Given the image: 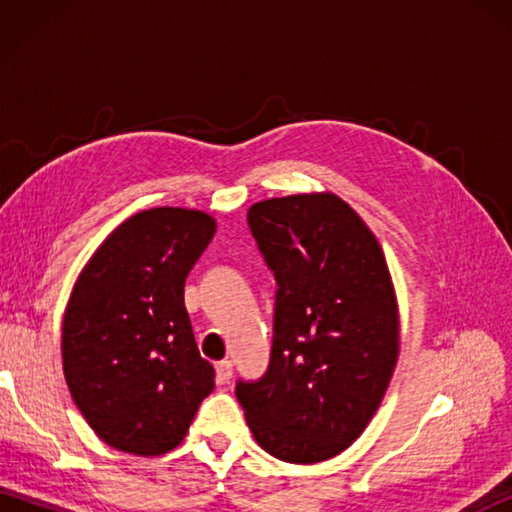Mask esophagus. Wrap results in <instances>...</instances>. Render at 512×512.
<instances>
[{"instance_id": "34e87169", "label": "esophagus", "mask_w": 512, "mask_h": 512, "mask_svg": "<svg viewBox=\"0 0 512 512\" xmlns=\"http://www.w3.org/2000/svg\"><path fill=\"white\" fill-rule=\"evenodd\" d=\"M231 376H233V363H231V361L215 363V378H217V383L224 385V383H228V380H231Z\"/></svg>"}]
</instances>
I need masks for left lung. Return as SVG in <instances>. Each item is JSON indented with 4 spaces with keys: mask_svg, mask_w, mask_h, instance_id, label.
Here are the masks:
<instances>
[{
    "mask_svg": "<svg viewBox=\"0 0 512 512\" xmlns=\"http://www.w3.org/2000/svg\"><path fill=\"white\" fill-rule=\"evenodd\" d=\"M248 226L277 279L270 365L235 396L253 438L290 464L330 460L361 436L400 354V314L376 235L332 191L270 198Z\"/></svg>",
    "mask_w": 512,
    "mask_h": 512,
    "instance_id": "8db88e82",
    "label": "left lung"
}]
</instances>
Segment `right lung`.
<instances>
[{"label": "right lung", "instance_id": "obj_1", "mask_svg": "<svg viewBox=\"0 0 512 512\" xmlns=\"http://www.w3.org/2000/svg\"><path fill=\"white\" fill-rule=\"evenodd\" d=\"M215 228V217L182 206L140 211L74 281L63 376L85 422L118 451L154 458L176 449L215 387L184 308V281Z\"/></svg>", "mask_w": 512, "mask_h": 512}]
</instances>
